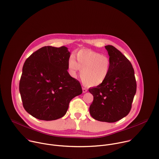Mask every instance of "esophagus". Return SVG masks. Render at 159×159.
Listing matches in <instances>:
<instances>
[{"label":"esophagus","instance_id":"esophagus-1","mask_svg":"<svg viewBox=\"0 0 159 159\" xmlns=\"http://www.w3.org/2000/svg\"><path fill=\"white\" fill-rule=\"evenodd\" d=\"M87 91V89L86 88H84V87L82 88V92H83V93H86Z\"/></svg>","mask_w":159,"mask_h":159}]
</instances>
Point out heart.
<instances>
[{
	"label": "heart",
	"mask_w": 159,
	"mask_h": 159,
	"mask_svg": "<svg viewBox=\"0 0 159 159\" xmlns=\"http://www.w3.org/2000/svg\"><path fill=\"white\" fill-rule=\"evenodd\" d=\"M77 63L74 56L69 60V67L71 74L75 77L80 70V79L87 87H95L102 84L109 75L111 61L105 55L92 50H82L76 55Z\"/></svg>",
	"instance_id": "b5f03b06"
}]
</instances>
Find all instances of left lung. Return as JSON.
Returning a JSON list of instances; mask_svg holds the SVG:
<instances>
[{
  "label": "left lung",
  "mask_w": 159,
  "mask_h": 159,
  "mask_svg": "<svg viewBox=\"0 0 159 159\" xmlns=\"http://www.w3.org/2000/svg\"><path fill=\"white\" fill-rule=\"evenodd\" d=\"M111 61L106 80L89 91L94 96L89 107L91 116L100 121L114 123L129 112L137 91V82L131 62L112 45L105 46Z\"/></svg>",
  "instance_id": "1"
}]
</instances>
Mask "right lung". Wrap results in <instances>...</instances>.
<instances>
[{
  "mask_svg": "<svg viewBox=\"0 0 159 159\" xmlns=\"http://www.w3.org/2000/svg\"><path fill=\"white\" fill-rule=\"evenodd\" d=\"M70 52L65 47H44L25 61L19 82L25 109L33 117L52 121L63 117L70 101L82 93L68 72Z\"/></svg>",
  "mask_w": 159,
  "mask_h": 159,
  "instance_id": "1",
  "label": "right lung"
}]
</instances>
